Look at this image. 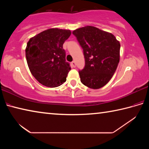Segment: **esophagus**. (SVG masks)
I'll list each match as a JSON object with an SVG mask.
<instances>
[{"label": "esophagus", "instance_id": "34e87169", "mask_svg": "<svg viewBox=\"0 0 149 149\" xmlns=\"http://www.w3.org/2000/svg\"><path fill=\"white\" fill-rule=\"evenodd\" d=\"M72 66L74 67V68H75V61H73V62H72Z\"/></svg>", "mask_w": 149, "mask_h": 149}]
</instances>
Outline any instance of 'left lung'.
<instances>
[{"label":"left lung","instance_id":"obj_1","mask_svg":"<svg viewBox=\"0 0 149 149\" xmlns=\"http://www.w3.org/2000/svg\"><path fill=\"white\" fill-rule=\"evenodd\" d=\"M84 49L85 65L79 72L81 81L91 89L104 87L120 62V43L113 34L87 26L73 31Z\"/></svg>","mask_w":149,"mask_h":149}]
</instances>
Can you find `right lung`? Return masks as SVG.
I'll use <instances>...</instances> for the list:
<instances>
[{
  "mask_svg": "<svg viewBox=\"0 0 149 149\" xmlns=\"http://www.w3.org/2000/svg\"><path fill=\"white\" fill-rule=\"evenodd\" d=\"M70 35V30L51 28L31 37L27 42V65L31 74L41 84L56 87L66 81L71 68L65 62L63 44Z\"/></svg>",
  "mask_w": 149,
  "mask_h": 149,
  "instance_id": "add662e5",
  "label": "right lung"
}]
</instances>
